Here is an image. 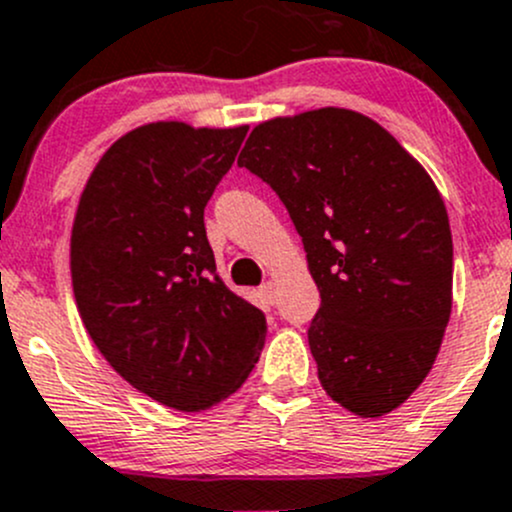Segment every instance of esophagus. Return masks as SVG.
<instances>
[{"label":"esophagus","mask_w":512,"mask_h":512,"mask_svg":"<svg viewBox=\"0 0 512 512\" xmlns=\"http://www.w3.org/2000/svg\"><path fill=\"white\" fill-rule=\"evenodd\" d=\"M260 294L262 297L267 299V302H275V297H277V289H275V282H265V285L260 287Z\"/></svg>","instance_id":"esophagus-1"}]
</instances>
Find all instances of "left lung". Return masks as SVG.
<instances>
[{"label": "left lung", "mask_w": 512, "mask_h": 512, "mask_svg": "<svg viewBox=\"0 0 512 512\" xmlns=\"http://www.w3.org/2000/svg\"><path fill=\"white\" fill-rule=\"evenodd\" d=\"M285 203L319 289L309 349L324 391L361 418L399 409L441 349L453 240L431 175L376 121L314 108L252 128L240 158Z\"/></svg>", "instance_id": "left-lung-1"}]
</instances>
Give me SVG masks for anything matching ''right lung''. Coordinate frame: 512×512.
<instances>
[{
  "label": "right lung",
  "instance_id": "add662e5",
  "mask_svg": "<svg viewBox=\"0 0 512 512\" xmlns=\"http://www.w3.org/2000/svg\"><path fill=\"white\" fill-rule=\"evenodd\" d=\"M245 133L133 128L98 160L76 208L71 282L86 332L133 389L175 411L235 394L265 347V314L220 280L203 220Z\"/></svg>",
  "mask_w": 512,
  "mask_h": 512
}]
</instances>
